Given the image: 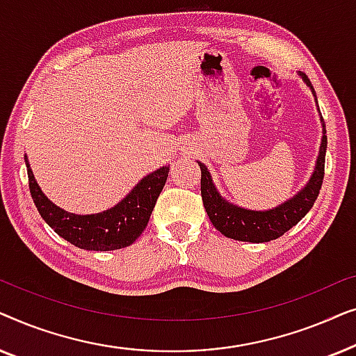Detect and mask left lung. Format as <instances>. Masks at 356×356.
<instances>
[{"label":"left lung","mask_w":356,"mask_h":356,"mask_svg":"<svg viewBox=\"0 0 356 356\" xmlns=\"http://www.w3.org/2000/svg\"><path fill=\"white\" fill-rule=\"evenodd\" d=\"M300 76L316 99V92L308 76L303 72H300ZM325 149H327V136H325V124L323 121V139H321L319 155L309 181L298 194H295L293 197L280 204V206L269 209V211H250V209L238 207L235 204L225 201L218 194L216 184L212 183L211 173H209L206 165L199 162V167H201V196L212 225L222 235L238 241L266 243L284 235L309 212V209L313 207L319 196V189L323 186L324 178Z\"/></svg>","instance_id":"left-lung-1"}]
</instances>
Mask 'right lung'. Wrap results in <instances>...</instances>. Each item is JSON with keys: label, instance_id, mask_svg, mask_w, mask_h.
<instances>
[{"label": "right lung", "instance_id": "1", "mask_svg": "<svg viewBox=\"0 0 356 356\" xmlns=\"http://www.w3.org/2000/svg\"><path fill=\"white\" fill-rule=\"evenodd\" d=\"M26 165L29 189L43 220L71 245L89 251L121 250L138 240L147 227L170 170V167H162L144 177L123 201L108 211L77 216L55 206L38 188L27 159Z\"/></svg>", "mask_w": 356, "mask_h": 356}]
</instances>
